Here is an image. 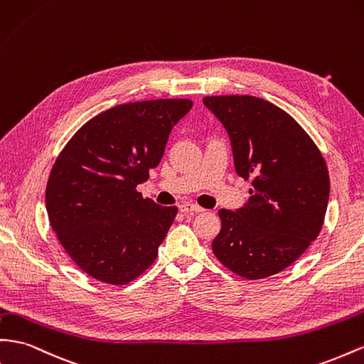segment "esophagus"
I'll use <instances>...</instances> for the list:
<instances>
[{"instance_id": "1", "label": "esophagus", "mask_w": 364, "mask_h": 364, "mask_svg": "<svg viewBox=\"0 0 364 364\" xmlns=\"http://www.w3.org/2000/svg\"><path fill=\"white\" fill-rule=\"evenodd\" d=\"M179 210L182 211V213H200V211H203V208H200L199 205H196V203H191V202H183V203H181L179 205Z\"/></svg>"}]
</instances>
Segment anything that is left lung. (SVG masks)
Segmentation results:
<instances>
[{
	"mask_svg": "<svg viewBox=\"0 0 364 364\" xmlns=\"http://www.w3.org/2000/svg\"><path fill=\"white\" fill-rule=\"evenodd\" d=\"M203 104L230 134L235 173L251 179L247 205L219 210L213 252L247 280L274 276L321 231L329 200L326 162L300 124L262 97L205 96Z\"/></svg>",
	"mask_w": 364,
	"mask_h": 364,
	"instance_id": "obj_1",
	"label": "left lung"
}]
</instances>
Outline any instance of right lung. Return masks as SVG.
<instances>
[{
  "mask_svg": "<svg viewBox=\"0 0 364 364\" xmlns=\"http://www.w3.org/2000/svg\"><path fill=\"white\" fill-rule=\"evenodd\" d=\"M190 100L116 105L92 117L58 156L46 188L48 222L70 259L107 284L149 269L178 206L144 199L136 186L158 166Z\"/></svg>",
  "mask_w": 364,
  "mask_h": 364,
  "instance_id": "obj_1",
  "label": "right lung"
}]
</instances>
